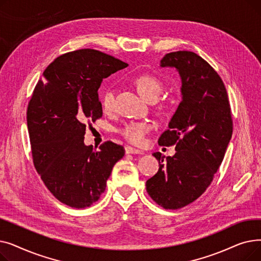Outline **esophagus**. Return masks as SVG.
Returning <instances> with one entry per match:
<instances>
[{"instance_id": "34e87169", "label": "esophagus", "mask_w": 261, "mask_h": 261, "mask_svg": "<svg viewBox=\"0 0 261 261\" xmlns=\"http://www.w3.org/2000/svg\"><path fill=\"white\" fill-rule=\"evenodd\" d=\"M125 151H126L127 154H141V153H142L139 149L132 148V147H130V146H127V147L125 148Z\"/></svg>"}]
</instances>
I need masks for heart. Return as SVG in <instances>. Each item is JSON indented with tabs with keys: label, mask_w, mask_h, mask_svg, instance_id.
Listing matches in <instances>:
<instances>
[{
	"label": "heart",
	"mask_w": 261,
	"mask_h": 261,
	"mask_svg": "<svg viewBox=\"0 0 261 261\" xmlns=\"http://www.w3.org/2000/svg\"><path fill=\"white\" fill-rule=\"evenodd\" d=\"M132 84L136 91L147 101L156 100L162 91L161 81L150 74H142L136 76ZM101 107L105 112H111L114 107V91L106 89L100 96ZM151 130V125L146 121H129L120 129V134L128 142L134 145H143L146 140V135Z\"/></svg>",
	"instance_id": "heart-1"
}]
</instances>
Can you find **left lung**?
Here are the masks:
<instances>
[{"instance_id": "obj_1", "label": "left lung", "mask_w": 261, "mask_h": 261, "mask_svg": "<svg viewBox=\"0 0 261 261\" xmlns=\"http://www.w3.org/2000/svg\"><path fill=\"white\" fill-rule=\"evenodd\" d=\"M162 67H174L182 80V101L159 145H175V154L164 161L146 182L148 195L165 210H179L197 200L211 185L223 161L232 133L230 106L224 84L199 55L166 54Z\"/></svg>"}]
</instances>
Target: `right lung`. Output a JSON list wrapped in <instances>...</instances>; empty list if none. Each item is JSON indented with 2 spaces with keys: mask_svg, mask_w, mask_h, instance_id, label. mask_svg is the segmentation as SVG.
Listing matches in <instances>:
<instances>
[{
  "mask_svg": "<svg viewBox=\"0 0 261 261\" xmlns=\"http://www.w3.org/2000/svg\"><path fill=\"white\" fill-rule=\"evenodd\" d=\"M128 66L96 49L61 55L43 72L27 107L34 165L53 196L74 208L97 202L122 146L105 142L96 151L84 143L86 122L102 116V79Z\"/></svg>",
  "mask_w": 261,
  "mask_h": 261,
  "instance_id": "obj_1",
  "label": "right lung"
}]
</instances>
